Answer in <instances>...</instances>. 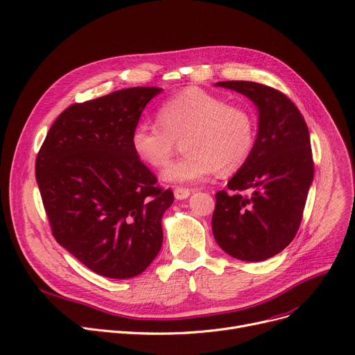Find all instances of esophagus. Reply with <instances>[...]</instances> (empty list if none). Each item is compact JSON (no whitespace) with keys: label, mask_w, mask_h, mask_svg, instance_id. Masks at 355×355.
Returning <instances> with one entry per match:
<instances>
[{"label":"esophagus","mask_w":355,"mask_h":355,"mask_svg":"<svg viewBox=\"0 0 355 355\" xmlns=\"http://www.w3.org/2000/svg\"><path fill=\"white\" fill-rule=\"evenodd\" d=\"M189 195H191V189H187V187H182V186L175 187V198L176 199L182 200V199H186Z\"/></svg>","instance_id":"esophagus-1"}]
</instances>
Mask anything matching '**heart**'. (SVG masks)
I'll list each match as a JSON object with an SVG mask.
<instances>
[{
  "label": "heart",
  "mask_w": 355,
  "mask_h": 355,
  "mask_svg": "<svg viewBox=\"0 0 355 355\" xmlns=\"http://www.w3.org/2000/svg\"><path fill=\"white\" fill-rule=\"evenodd\" d=\"M157 121L136 124L132 148L150 168L163 169L183 140L187 153L163 173L172 183L198 182L214 172L232 175L243 168L255 148L254 112L199 87H187L166 100L157 110Z\"/></svg>",
  "instance_id": "1"
}]
</instances>
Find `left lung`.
Here are the masks:
<instances>
[{
    "label": "left lung",
    "instance_id": "1",
    "mask_svg": "<svg viewBox=\"0 0 355 355\" xmlns=\"http://www.w3.org/2000/svg\"><path fill=\"white\" fill-rule=\"evenodd\" d=\"M216 86L251 98L259 110L254 152L227 191L215 195L212 231L236 259L258 262L279 254L295 238L314 178V160L304 116L282 92L255 81Z\"/></svg>",
    "mask_w": 355,
    "mask_h": 355
}]
</instances>
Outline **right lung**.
Segmentation results:
<instances>
[{"label":"right lung","instance_id":"add662e5","mask_svg":"<svg viewBox=\"0 0 355 355\" xmlns=\"http://www.w3.org/2000/svg\"><path fill=\"white\" fill-rule=\"evenodd\" d=\"M160 87H130L74 103L50 128L35 179L55 241L93 272L141 274L159 254L173 192L132 148V132Z\"/></svg>","mask_w":355,"mask_h":355}]
</instances>
